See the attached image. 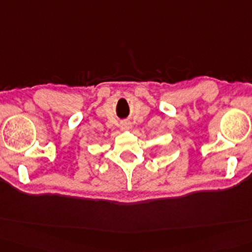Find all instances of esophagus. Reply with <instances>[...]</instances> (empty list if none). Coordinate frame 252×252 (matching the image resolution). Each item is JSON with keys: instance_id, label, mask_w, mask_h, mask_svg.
Listing matches in <instances>:
<instances>
[{"instance_id": "esophagus-1", "label": "esophagus", "mask_w": 252, "mask_h": 252, "mask_svg": "<svg viewBox=\"0 0 252 252\" xmlns=\"http://www.w3.org/2000/svg\"><path fill=\"white\" fill-rule=\"evenodd\" d=\"M121 127L123 129H129L130 128V124L128 122H123Z\"/></svg>"}]
</instances>
